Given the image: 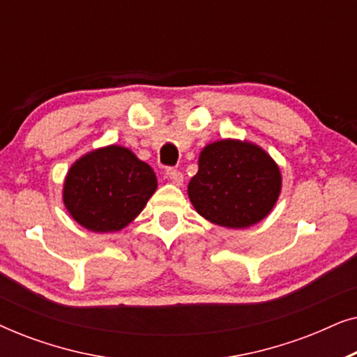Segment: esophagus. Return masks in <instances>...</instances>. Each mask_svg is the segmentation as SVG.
Returning a JSON list of instances; mask_svg holds the SVG:
<instances>
[{
    "label": "esophagus",
    "mask_w": 357,
    "mask_h": 357,
    "mask_svg": "<svg viewBox=\"0 0 357 357\" xmlns=\"http://www.w3.org/2000/svg\"><path fill=\"white\" fill-rule=\"evenodd\" d=\"M165 175H167V178L175 185H182L183 183V174L177 169H167Z\"/></svg>",
    "instance_id": "obj_1"
}]
</instances>
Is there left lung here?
<instances>
[{
    "label": "left lung",
    "instance_id": "left-lung-1",
    "mask_svg": "<svg viewBox=\"0 0 357 357\" xmlns=\"http://www.w3.org/2000/svg\"><path fill=\"white\" fill-rule=\"evenodd\" d=\"M281 192V172L258 146L222 139L208 144L190 180L195 209L218 226L243 229L261 221Z\"/></svg>",
    "mask_w": 357,
    "mask_h": 357
}]
</instances>
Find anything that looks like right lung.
<instances>
[{
    "mask_svg": "<svg viewBox=\"0 0 357 357\" xmlns=\"http://www.w3.org/2000/svg\"><path fill=\"white\" fill-rule=\"evenodd\" d=\"M158 178L121 146L92 151L70 169L63 202L75 221L94 232L120 231L143 211Z\"/></svg>",
    "mask_w": 357,
    "mask_h": 357,
    "instance_id": "right-lung-1",
    "label": "right lung"
}]
</instances>
